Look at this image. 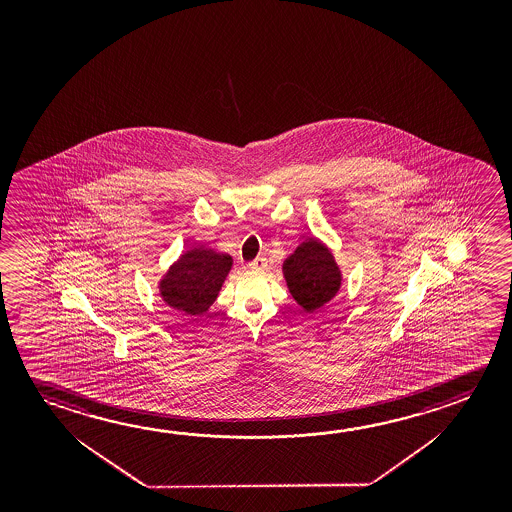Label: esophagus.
I'll use <instances>...</instances> for the list:
<instances>
[{
  "mask_svg": "<svg viewBox=\"0 0 512 512\" xmlns=\"http://www.w3.org/2000/svg\"><path fill=\"white\" fill-rule=\"evenodd\" d=\"M248 266L252 269H257V271H262V269H266V266H268V260L264 259V257H257Z\"/></svg>",
  "mask_w": 512,
  "mask_h": 512,
  "instance_id": "1",
  "label": "esophagus"
}]
</instances>
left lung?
<instances>
[{
	"label": "left lung",
	"mask_w": 512,
	"mask_h": 512,
	"mask_svg": "<svg viewBox=\"0 0 512 512\" xmlns=\"http://www.w3.org/2000/svg\"><path fill=\"white\" fill-rule=\"evenodd\" d=\"M285 282L296 303L307 312L323 307L341 287V269L325 244L309 239L284 260Z\"/></svg>",
	"instance_id": "left-lung-1"
}]
</instances>
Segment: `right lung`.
Listing matches in <instances>:
<instances>
[{"label":"right lung","mask_w":512,"mask_h":512,"mask_svg":"<svg viewBox=\"0 0 512 512\" xmlns=\"http://www.w3.org/2000/svg\"><path fill=\"white\" fill-rule=\"evenodd\" d=\"M232 269V257L207 246H194L168 269L159 284L160 296L171 309L200 316L216 302Z\"/></svg>","instance_id":"obj_1"}]
</instances>
